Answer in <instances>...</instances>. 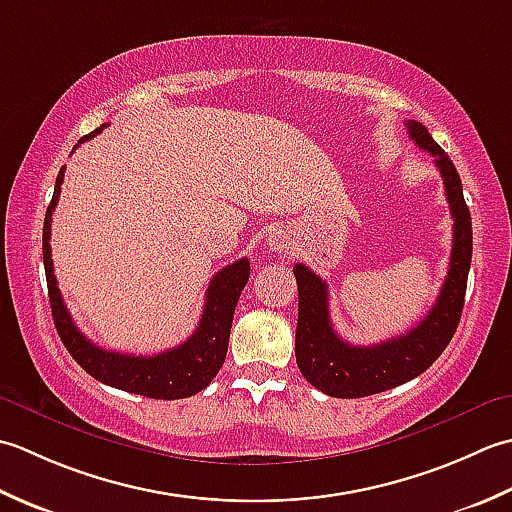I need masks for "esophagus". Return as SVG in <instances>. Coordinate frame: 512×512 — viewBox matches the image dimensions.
Returning <instances> with one entry per match:
<instances>
[{
    "label": "esophagus",
    "mask_w": 512,
    "mask_h": 512,
    "mask_svg": "<svg viewBox=\"0 0 512 512\" xmlns=\"http://www.w3.org/2000/svg\"><path fill=\"white\" fill-rule=\"evenodd\" d=\"M265 243H267L271 252H283V254L291 252V238H289L285 229H274V232L267 236Z\"/></svg>",
    "instance_id": "1"
}]
</instances>
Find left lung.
<instances>
[{"label":"left lung","mask_w":512,"mask_h":512,"mask_svg":"<svg viewBox=\"0 0 512 512\" xmlns=\"http://www.w3.org/2000/svg\"><path fill=\"white\" fill-rule=\"evenodd\" d=\"M406 128L417 148L435 156V165L444 179L446 201L453 216L448 274L433 309L420 325L373 347H358L344 342L331 325L325 280L305 265L294 267L298 283L296 362L305 380L331 398H364L417 378L442 356L462 318L473 256V227L460 174L420 121H406Z\"/></svg>","instance_id":"1"}]
</instances>
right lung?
I'll return each instance as SVG.
<instances>
[{"instance_id":"right-lung-1","label":"right lung","mask_w":512,"mask_h":512,"mask_svg":"<svg viewBox=\"0 0 512 512\" xmlns=\"http://www.w3.org/2000/svg\"><path fill=\"white\" fill-rule=\"evenodd\" d=\"M103 128L106 125L86 134L79 145L95 137ZM64 170L66 168H61L57 174L55 194H52L44 221V267L48 298L52 320H55L64 347L83 371L114 389L145 395V398L152 400H181L203 391L225 362L234 309L249 280V260L238 258L236 263L216 271V276L210 280V287H207L201 322H198L192 336L179 344V347L156 353V356H130V353L101 349L83 336L75 322H72L57 287L55 269H52L50 221L61 194Z\"/></svg>"}]
</instances>
